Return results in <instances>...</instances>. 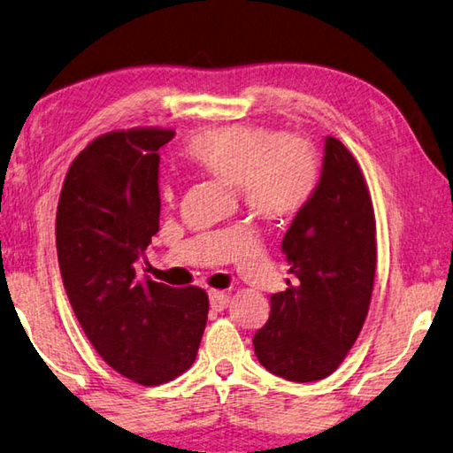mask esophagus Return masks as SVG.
I'll return each instance as SVG.
<instances>
[{
  "label": "esophagus",
  "mask_w": 453,
  "mask_h": 453,
  "mask_svg": "<svg viewBox=\"0 0 453 453\" xmlns=\"http://www.w3.org/2000/svg\"><path fill=\"white\" fill-rule=\"evenodd\" d=\"M210 304L213 311H224V308L229 304V294L221 292V290H211L210 292Z\"/></svg>",
  "instance_id": "1"
}]
</instances>
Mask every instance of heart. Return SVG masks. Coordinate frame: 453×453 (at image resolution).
<instances>
[{
    "label": "heart",
    "instance_id": "b5f03b06",
    "mask_svg": "<svg viewBox=\"0 0 453 453\" xmlns=\"http://www.w3.org/2000/svg\"><path fill=\"white\" fill-rule=\"evenodd\" d=\"M185 153L207 175L238 185L246 210L265 219L300 211L319 185L320 165L312 142L270 125L203 128L188 141ZM165 197H173V189L165 188Z\"/></svg>",
    "mask_w": 453,
    "mask_h": 453
}]
</instances>
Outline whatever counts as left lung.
<instances>
[{"instance_id":"left-lung-1","label":"left lung","mask_w":453,"mask_h":453,"mask_svg":"<svg viewBox=\"0 0 453 453\" xmlns=\"http://www.w3.org/2000/svg\"><path fill=\"white\" fill-rule=\"evenodd\" d=\"M292 280L254 334L257 361L296 383L320 381L349 355L367 319L377 270L371 193L353 153L326 136L319 188L282 240Z\"/></svg>"}]
</instances>
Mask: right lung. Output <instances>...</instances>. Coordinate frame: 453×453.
<instances>
[{"label":"right lung","instance_id":"add662e5","mask_svg":"<svg viewBox=\"0 0 453 453\" xmlns=\"http://www.w3.org/2000/svg\"><path fill=\"white\" fill-rule=\"evenodd\" d=\"M175 131L134 127L96 136L72 161L56 211L58 264L78 322L104 363L153 387L188 371L210 300L141 274L159 232V149Z\"/></svg>","mask_w":453,"mask_h":453}]
</instances>
